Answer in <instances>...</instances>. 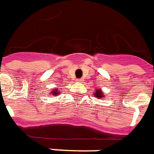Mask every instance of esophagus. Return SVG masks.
Here are the masks:
<instances>
[{"label": "esophagus", "mask_w": 154, "mask_h": 154, "mask_svg": "<svg viewBox=\"0 0 154 154\" xmlns=\"http://www.w3.org/2000/svg\"><path fill=\"white\" fill-rule=\"evenodd\" d=\"M83 79H76V82L77 83H82Z\"/></svg>", "instance_id": "1"}]
</instances>
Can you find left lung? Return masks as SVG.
Returning a JSON list of instances; mask_svg holds the SVG:
<instances>
[{
    "label": "left lung",
    "mask_w": 154,
    "mask_h": 154,
    "mask_svg": "<svg viewBox=\"0 0 154 154\" xmlns=\"http://www.w3.org/2000/svg\"><path fill=\"white\" fill-rule=\"evenodd\" d=\"M94 97H96L97 99H102L103 100L104 99V96H103V93L102 91V89H95V92L94 93Z\"/></svg>",
    "instance_id": "left-lung-1"
}]
</instances>
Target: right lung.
<instances>
[{
	"mask_svg": "<svg viewBox=\"0 0 154 154\" xmlns=\"http://www.w3.org/2000/svg\"><path fill=\"white\" fill-rule=\"evenodd\" d=\"M60 94V89H58V88H56V89L54 88V89H52L51 92H50V94H51V96H54V97L58 96Z\"/></svg>",
	"mask_w": 154,
	"mask_h": 154,
	"instance_id": "add662e5",
	"label": "right lung"
}]
</instances>
